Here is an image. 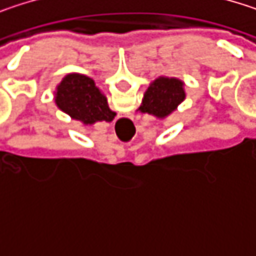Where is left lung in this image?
Wrapping results in <instances>:
<instances>
[{"mask_svg": "<svg viewBox=\"0 0 256 256\" xmlns=\"http://www.w3.org/2000/svg\"><path fill=\"white\" fill-rule=\"evenodd\" d=\"M184 99L185 90L180 80L174 77H158L146 88L139 110L140 112L151 114L157 118H166L178 108Z\"/></svg>", "mask_w": 256, "mask_h": 256, "instance_id": "left-lung-1", "label": "left lung"}]
</instances>
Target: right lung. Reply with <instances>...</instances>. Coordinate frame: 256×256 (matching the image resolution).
<instances>
[{
	"label": "right lung",
	"instance_id": "add662e5",
	"mask_svg": "<svg viewBox=\"0 0 256 256\" xmlns=\"http://www.w3.org/2000/svg\"><path fill=\"white\" fill-rule=\"evenodd\" d=\"M54 104L60 111L82 124L112 122L116 117L94 81L81 74H68L60 81L54 92Z\"/></svg>",
	"mask_w": 256,
	"mask_h": 256
}]
</instances>
